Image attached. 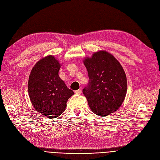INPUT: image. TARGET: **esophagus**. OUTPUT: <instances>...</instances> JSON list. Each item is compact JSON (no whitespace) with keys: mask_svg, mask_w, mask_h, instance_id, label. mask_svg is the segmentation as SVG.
Returning <instances> with one entry per match:
<instances>
[{"mask_svg":"<svg viewBox=\"0 0 160 160\" xmlns=\"http://www.w3.org/2000/svg\"><path fill=\"white\" fill-rule=\"evenodd\" d=\"M75 93H76V94H80V93H82V89H78V90H76Z\"/></svg>","mask_w":160,"mask_h":160,"instance_id":"34e87169","label":"esophagus"}]
</instances>
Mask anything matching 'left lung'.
I'll return each instance as SVG.
<instances>
[{"label":"left lung","mask_w":160,"mask_h":160,"mask_svg":"<svg viewBox=\"0 0 160 160\" xmlns=\"http://www.w3.org/2000/svg\"><path fill=\"white\" fill-rule=\"evenodd\" d=\"M88 84L83 89L89 108L101 116L115 112L122 104L127 92L126 73L118 60L105 51L93 54L84 61Z\"/></svg>","instance_id":"left-lung-1"}]
</instances>
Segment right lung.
I'll list each match as a JSON object with an SVG mask.
<instances>
[{"instance_id": "obj_1", "label": "right lung", "mask_w": 160, "mask_h": 160, "mask_svg": "<svg viewBox=\"0 0 160 160\" xmlns=\"http://www.w3.org/2000/svg\"><path fill=\"white\" fill-rule=\"evenodd\" d=\"M61 65L53 55L42 59L34 66L28 82V92L34 109L48 118L64 112L67 102L74 95L59 76Z\"/></svg>"}]
</instances>
